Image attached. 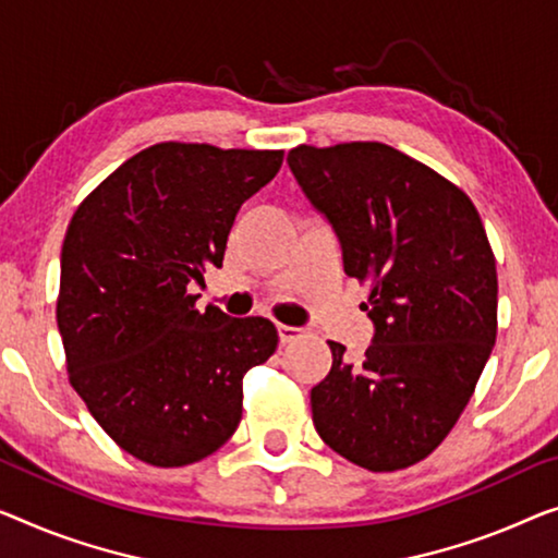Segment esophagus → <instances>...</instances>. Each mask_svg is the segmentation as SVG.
<instances>
[{
	"label": "esophagus",
	"mask_w": 558,
	"mask_h": 558,
	"mask_svg": "<svg viewBox=\"0 0 558 558\" xmlns=\"http://www.w3.org/2000/svg\"><path fill=\"white\" fill-rule=\"evenodd\" d=\"M303 328H293V326H278V336H280V343H293L295 338H301Z\"/></svg>",
	"instance_id": "obj_1"
}]
</instances>
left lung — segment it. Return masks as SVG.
<instances>
[{"instance_id":"1","label":"left lung","mask_w":558,"mask_h":558,"mask_svg":"<svg viewBox=\"0 0 558 558\" xmlns=\"http://www.w3.org/2000/svg\"><path fill=\"white\" fill-rule=\"evenodd\" d=\"M288 165L336 228L376 323L363 363L328 343L330 373L311 390L315 430L361 469H409L451 434L496 343L484 222L459 185L384 143L298 145Z\"/></svg>"}]
</instances>
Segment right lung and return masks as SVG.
Masks as SVG:
<instances>
[{
  "label": "right lung",
  "instance_id": "obj_1",
  "mask_svg": "<svg viewBox=\"0 0 558 558\" xmlns=\"http://www.w3.org/2000/svg\"><path fill=\"white\" fill-rule=\"evenodd\" d=\"M282 149L160 143L132 155L74 210L57 328L66 376L122 451L178 469L218 451L243 415V378L276 353L265 318L199 311L190 282L220 268L240 205Z\"/></svg>",
  "mask_w": 558,
  "mask_h": 558
}]
</instances>
